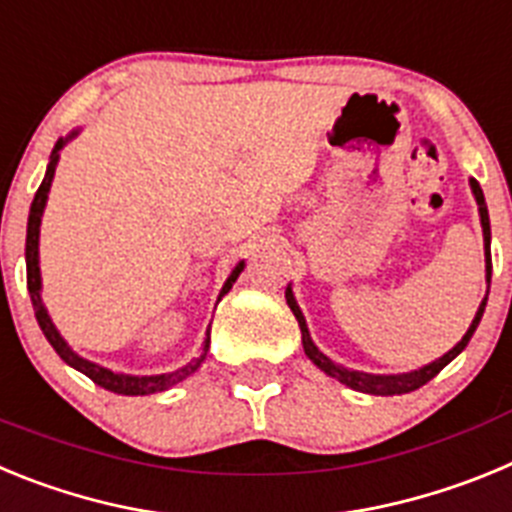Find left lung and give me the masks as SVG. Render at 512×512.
I'll list each match as a JSON object with an SVG mask.
<instances>
[{
  "mask_svg": "<svg viewBox=\"0 0 512 512\" xmlns=\"http://www.w3.org/2000/svg\"><path fill=\"white\" fill-rule=\"evenodd\" d=\"M469 187H472V194L474 200H477V207H479V223H482V238H485V277H487V295H490V277H492V259H490V215H487V202H485V194H482V187L477 184V179H469ZM487 295L485 300L479 302L477 307V315H474L472 325H469V330L461 336V341L456 343L454 348H451L449 354H443L441 359L431 361V364H425L423 369H415V372H408V374H366V372H356V369H348V366L343 364H336L333 359H328V356L320 351L318 346H315V341L310 338V330H307V323H305V315H302L300 305H297L295 300V292H292V284H287V305L292 307V312H295L297 323H300V330H302V348H305L307 359L312 361V364L318 366L320 372H325L328 377L338 379L341 384H346V387H351V390L356 392H366V395H382V397H390V395H405V392H413L418 390V387H423L425 382H431L433 377H436L438 372H441L443 366L451 364V361L456 359V356L467 348V343L472 341L474 330H477L479 320H482V312H485V305H487Z\"/></svg>",
  "mask_w": 512,
  "mask_h": 512,
  "instance_id": "1",
  "label": "left lung"
}]
</instances>
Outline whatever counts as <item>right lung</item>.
Instances as JSON below:
<instances>
[{
  "instance_id": "add662e5",
  "label": "right lung",
  "mask_w": 512,
  "mask_h": 512,
  "mask_svg": "<svg viewBox=\"0 0 512 512\" xmlns=\"http://www.w3.org/2000/svg\"><path fill=\"white\" fill-rule=\"evenodd\" d=\"M81 130H71L66 138H58V143L53 146L51 151V161H48V169H45V176L43 182H40L38 192H35V200L33 205H30V217H27V238H25V264H27V292H30V300H33V310H35V318H38V325L40 330H43V336L48 338V343H51L53 348H56V354L61 356L63 361L69 366H74L76 372L87 374L89 379H92L94 384H99V387H104V390L115 392V395H153V392H164L169 390V387H174V384H179L182 379H187L189 374H194L197 369H200V364L205 361L207 351H210V328H207V336L205 341H202V354L194 356L189 364H184L182 369H176V372H169V374H151V377H135V374H117L112 372V369H104V366L94 364V361L84 359V356H79L74 351V348L66 343V338L58 333V328L53 325L51 315H48V310H45L43 305V279H40V220H43V212H45V202H48V192H51V184H53V176H56V166H58V158H61V148L69 143V140H74L76 135H79ZM243 261H238L235 264V269L230 271V277L225 279L223 289H220V295H217V302L223 300L225 295L230 292V287L235 284V279L241 277L243 271Z\"/></svg>"
}]
</instances>
